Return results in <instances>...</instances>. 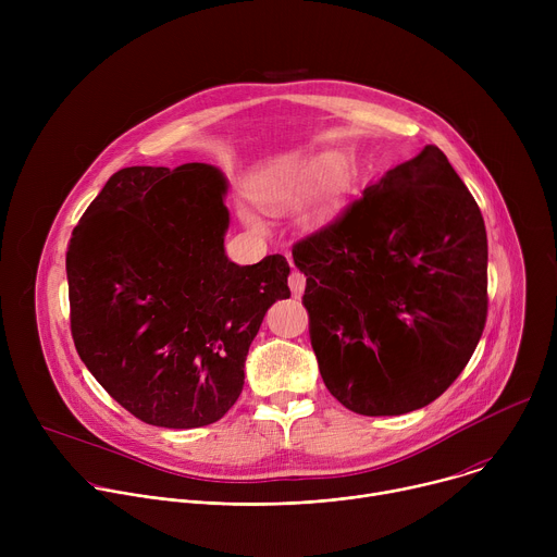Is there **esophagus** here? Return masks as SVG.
Masks as SVG:
<instances>
[{"mask_svg":"<svg viewBox=\"0 0 557 557\" xmlns=\"http://www.w3.org/2000/svg\"><path fill=\"white\" fill-rule=\"evenodd\" d=\"M288 286H290L293 295H295V297H299V295L304 293V288H306V277H304V273L293 271V273L288 275Z\"/></svg>","mask_w":557,"mask_h":557,"instance_id":"1","label":"esophagus"}]
</instances>
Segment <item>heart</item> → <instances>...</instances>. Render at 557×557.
<instances>
[{
  "instance_id": "1",
  "label": "heart",
  "mask_w": 557,
  "mask_h": 557,
  "mask_svg": "<svg viewBox=\"0 0 557 557\" xmlns=\"http://www.w3.org/2000/svg\"><path fill=\"white\" fill-rule=\"evenodd\" d=\"M310 191V220L326 222L335 215L344 191V168L335 158L288 156L262 170L251 185L253 200L267 211H282ZM249 226L260 228L251 211H243Z\"/></svg>"
}]
</instances>
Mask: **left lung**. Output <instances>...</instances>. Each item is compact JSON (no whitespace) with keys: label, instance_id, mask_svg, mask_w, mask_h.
I'll return each mask as SVG.
<instances>
[{"label":"left lung","instance_id":"obj_1","mask_svg":"<svg viewBox=\"0 0 557 557\" xmlns=\"http://www.w3.org/2000/svg\"><path fill=\"white\" fill-rule=\"evenodd\" d=\"M310 346L329 392L363 417L425 408L487 322V231L434 147L389 170L293 247Z\"/></svg>","mask_w":557,"mask_h":557}]
</instances>
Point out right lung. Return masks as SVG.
Wrapping results in <instances>:
<instances>
[{
	"label": "right lung",
	"instance_id": "1",
	"mask_svg": "<svg viewBox=\"0 0 557 557\" xmlns=\"http://www.w3.org/2000/svg\"><path fill=\"white\" fill-rule=\"evenodd\" d=\"M226 181L205 163L125 168L72 231L65 271L78 357L143 423L220 421L273 301L290 297L284 256H224Z\"/></svg>",
	"mask_w": 557,
	"mask_h": 557
}]
</instances>
